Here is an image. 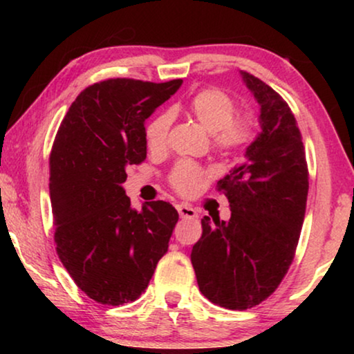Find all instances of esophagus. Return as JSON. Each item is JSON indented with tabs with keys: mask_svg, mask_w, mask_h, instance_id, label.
<instances>
[{
	"mask_svg": "<svg viewBox=\"0 0 354 354\" xmlns=\"http://www.w3.org/2000/svg\"><path fill=\"white\" fill-rule=\"evenodd\" d=\"M177 211H178V214H180L182 219H198L196 211L193 209L192 206H188V205H177Z\"/></svg>",
	"mask_w": 354,
	"mask_h": 354,
	"instance_id": "34e87169",
	"label": "esophagus"
}]
</instances>
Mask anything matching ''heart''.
Returning <instances> with one entry per match:
<instances>
[{"label":"heart","mask_w":354,"mask_h":354,"mask_svg":"<svg viewBox=\"0 0 354 354\" xmlns=\"http://www.w3.org/2000/svg\"><path fill=\"white\" fill-rule=\"evenodd\" d=\"M187 113L203 125V129L212 133V143L221 153H234L243 148L251 137V120L236 118V104L232 96L219 88L200 90L188 100ZM172 115L169 113L158 114L147 124L145 138L148 148L161 149L166 147ZM205 177V172L195 164L182 162L172 172L171 182L180 193H192L198 182Z\"/></svg>","instance_id":"heart-1"}]
</instances>
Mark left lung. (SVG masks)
<instances>
[{"label": "left lung", "mask_w": 354, "mask_h": 354, "mask_svg": "<svg viewBox=\"0 0 354 354\" xmlns=\"http://www.w3.org/2000/svg\"><path fill=\"white\" fill-rule=\"evenodd\" d=\"M259 104L261 132L217 187L229 221L205 216L192 264L211 303L243 311L270 297L292 264L306 212L308 164L292 109L258 77L240 72Z\"/></svg>", "instance_id": "8db88e82"}]
</instances>
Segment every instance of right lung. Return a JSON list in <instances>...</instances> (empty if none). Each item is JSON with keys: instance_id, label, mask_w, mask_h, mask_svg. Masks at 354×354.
<instances>
[{"instance_id": "add662e5", "label": "right lung", "mask_w": 354, "mask_h": 354, "mask_svg": "<svg viewBox=\"0 0 354 354\" xmlns=\"http://www.w3.org/2000/svg\"><path fill=\"white\" fill-rule=\"evenodd\" d=\"M109 79L77 96L50 154L56 251L82 292L96 303L135 301L167 253L178 212L166 201L130 206L125 169L147 158L145 120L180 88Z\"/></svg>"}]
</instances>
